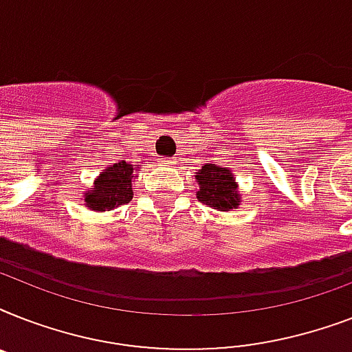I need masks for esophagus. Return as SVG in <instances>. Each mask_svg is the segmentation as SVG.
<instances>
[{
    "mask_svg": "<svg viewBox=\"0 0 352 352\" xmlns=\"http://www.w3.org/2000/svg\"><path fill=\"white\" fill-rule=\"evenodd\" d=\"M164 164H175V160H173V159H166Z\"/></svg>",
    "mask_w": 352,
    "mask_h": 352,
    "instance_id": "34e87169",
    "label": "esophagus"
}]
</instances>
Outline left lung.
I'll return each mask as SVG.
<instances>
[{
    "label": "left lung",
    "mask_w": 352,
    "mask_h": 352,
    "mask_svg": "<svg viewBox=\"0 0 352 352\" xmlns=\"http://www.w3.org/2000/svg\"><path fill=\"white\" fill-rule=\"evenodd\" d=\"M195 175L199 184L197 199L201 203L208 204L210 208L228 212L241 204V195L237 190V182L228 168H221L215 164H204Z\"/></svg>",
    "instance_id": "left-lung-1"
}]
</instances>
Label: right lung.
<instances>
[{"label": "right lung", "mask_w": 352, "mask_h": 352, "mask_svg": "<svg viewBox=\"0 0 352 352\" xmlns=\"http://www.w3.org/2000/svg\"><path fill=\"white\" fill-rule=\"evenodd\" d=\"M133 177H135V168L126 160L109 166L98 175L95 186L89 192H85V206L95 212H106L129 203L133 199Z\"/></svg>", "instance_id": "right-lung-1"}]
</instances>
